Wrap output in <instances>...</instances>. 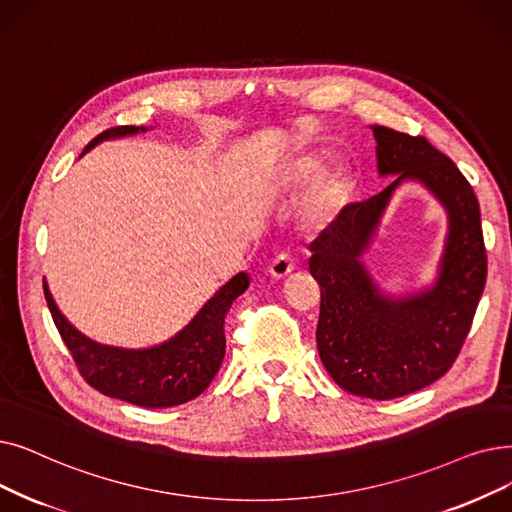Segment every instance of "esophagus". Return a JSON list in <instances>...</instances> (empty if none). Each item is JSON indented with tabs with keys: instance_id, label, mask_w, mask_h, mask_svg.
Segmentation results:
<instances>
[{
	"instance_id": "esophagus-1",
	"label": "esophagus",
	"mask_w": 512,
	"mask_h": 512,
	"mask_svg": "<svg viewBox=\"0 0 512 512\" xmlns=\"http://www.w3.org/2000/svg\"><path fill=\"white\" fill-rule=\"evenodd\" d=\"M293 270H295V259H293L291 253H286V251L278 253V255L274 257L272 265H270V274H272L276 280L286 278Z\"/></svg>"
}]
</instances>
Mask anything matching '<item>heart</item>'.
<instances>
[{
	"mask_svg": "<svg viewBox=\"0 0 512 512\" xmlns=\"http://www.w3.org/2000/svg\"><path fill=\"white\" fill-rule=\"evenodd\" d=\"M318 171H320V159L311 157V154L299 157L286 169L288 180H291L293 184H305L309 180H314ZM349 192H351V177H349L347 169H343V167L330 169L320 177L316 184L314 207L318 211L337 209L347 201Z\"/></svg>",
	"mask_w": 512,
	"mask_h": 512,
	"instance_id": "heart-1",
	"label": "heart"
}]
</instances>
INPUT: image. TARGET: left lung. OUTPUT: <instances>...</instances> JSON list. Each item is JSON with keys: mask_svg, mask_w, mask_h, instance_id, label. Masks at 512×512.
<instances>
[{"mask_svg": "<svg viewBox=\"0 0 512 512\" xmlns=\"http://www.w3.org/2000/svg\"><path fill=\"white\" fill-rule=\"evenodd\" d=\"M381 175L395 180L364 203L341 209L309 244V274L320 284L316 341L320 360L341 389L393 399L441 379L469 335L485 286L487 255L473 186L425 136L372 125ZM425 183L449 209L451 232L438 284L408 300H385L359 255L392 190Z\"/></svg>", "mask_w": 512, "mask_h": 512, "instance_id": "left-lung-1", "label": "left lung"}]
</instances>
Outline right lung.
I'll return each instance as SVG.
<instances>
[{
  "mask_svg": "<svg viewBox=\"0 0 512 512\" xmlns=\"http://www.w3.org/2000/svg\"><path fill=\"white\" fill-rule=\"evenodd\" d=\"M138 131H144V127H110L87 144L83 152L94 148L102 140L121 138ZM247 286V274L242 272L234 276L226 286L219 288L215 297L205 303V307L198 311L180 335H175L171 341L159 347L140 351L106 347L83 337L60 314L46 280H43V293H46V301L60 337L64 345L69 347L87 385L133 406L171 408L201 395L213 381L226 355V314L232 301L247 291Z\"/></svg>",
  "mask_w": 512,
  "mask_h": 512,
  "instance_id": "1",
  "label": "right lung"
}]
</instances>
